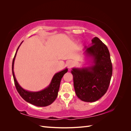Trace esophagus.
Here are the masks:
<instances>
[{"mask_svg":"<svg viewBox=\"0 0 131 131\" xmlns=\"http://www.w3.org/2000/svg\"><path fill=\"white\" fill-rule=\"evenodd\" d=\"M74 62L73 61H71V60L68 61L66 63V65L69 69H70L71 68H72V67L74 66Z\"/></svg>","mask_w":131,"mask_h":131,"instance_id":"34e87169","label":"esophagus"}]
</instances>
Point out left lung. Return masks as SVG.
Wrapping results in <instances>:
<instances>
[{
    "instance_id": "obj_1",
    "label": "left lung",
    "mask_w": 131,
    "mask_h": 131,
    "mask_svg": "<svg viewBox=\"0 0 131 131\" xmlns=\"http://www.w3.org/2000/svg\"><path fill=\"white\" fill-rule=\"evenodd\" d=\"M85 46L84 54L89 66L73 68L74 87L78 97L86 102H94L105 94L112 76L113 67L108 47L97 37Z\"/></svg>"
}]
</instances>
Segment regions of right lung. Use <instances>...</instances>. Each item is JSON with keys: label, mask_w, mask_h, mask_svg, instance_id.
Segmentation results:
<instances>
[{"label": "right lung", "mask_w": 131, "mask_h": 131, "mask_svg": "<svg viewBox=\"0 0 131 131\" xmlns=\"http://www.w3.org/2000/svg\"><path fill=\"white\" fill-rule=\"evenodd\" d=\"M22 42L23 41L20 43L17 49L13 59V65H12V71H13V75L16 88L21 97L29 103L37 106H48L52 104L56 99L58 96L61 79L64 74L68 72V69L66 68L55 74L49 85L41 91L33 92V91H28L23 89L16 79L14 71L15 59L16 56L17 51Z\"/></svg>", "instance_id": "obj_1"}]
</instances>
